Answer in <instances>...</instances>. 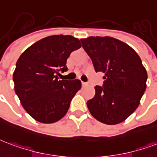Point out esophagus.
Masks as SVG:
<instances>
[{"mask_svg":"<svg viewBox=\"0 0 157 157\" xmlns=\"http://www.w3.org/2000/svg\"><path fill=\"white\" fill-rule=\"evenodd\" d=\"M82 86H86L88 85V83H87V82H82Z\"/></svg>","mask_w":157,"mask_h":157,"instance_id":"34e87169","label":"esophagus"}]
</instances>
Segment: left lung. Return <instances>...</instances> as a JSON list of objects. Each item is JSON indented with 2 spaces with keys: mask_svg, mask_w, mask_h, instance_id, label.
Here are the masks:
<instances>
[{
  "mask_svg": "<svg viewBox=\"0 0 157 157\" xmlns=\"http://www.w3.org/2000/svg\"><path fill=\"white\" fill-rule=\"evenodd\" d=\"M96 72L101 71L103 86L87 101L90 114L107 125L126 120L136 111L147 88V72L136 52L126 43L110 36L81 39Z\"/></svg>",
  "mask_w": 157,
  "mask_h": 157,
  "instance_id": "left-lung-1",
  "label": "left lung"
}]
</instances>
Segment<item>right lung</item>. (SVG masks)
<instances>
[{"mask_svg": "<svg viewBox=\"0 0 157 157\" xmlns=\"http://www.w3.org/2000/svg\"><path fill=\"white\" fill-rule=\"evenodd\" d=\"M82 44L72 36L55 35L38 40L21 55L13 73L15 91L25 111L41 123H54L67 114L79 80L60 81L67 60Z\"/></svg>", "mask_w": 157, "mask_h": 157, "instance_id": "1", "label": "right lung"}]
</instances>
